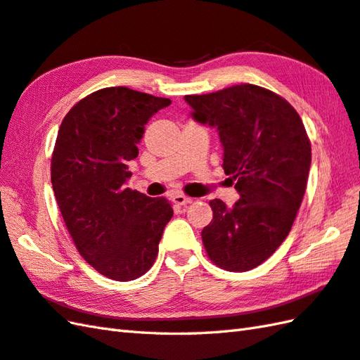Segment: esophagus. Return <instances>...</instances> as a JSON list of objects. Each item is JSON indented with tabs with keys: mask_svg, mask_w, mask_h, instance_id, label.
<instances>
[{
	"mask_svg": "<svg viewBox=\"0 0 360 360\" xmlns=\"http://www.w3.org/2000/svg\"><path fill=\"white\" fill-rule=\"evenodd\" d=\"M173 202L176 204V205H187V204H191V202H193V199L188 198V196H186V195H181V193H178V195H174V196H173Z\"/></svg>",
	"mask_w": 360,
	"mask_h": 360,
	"instance_id": "obj_1",
	"label": "esophagus"
}]
</instances>
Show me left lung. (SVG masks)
Listing matches in <instances>:
<instances>
[{
    "label": "left lung",
    "mask_w": 360,
    "mask_h": 360,
    "mask_svg": "<svg viewBox=\"0 0 360 360\" xmlns=\"http://www.w3.org/2000/svg\"><path fill=\"white\" fill-rule=\"evenodd\" d=\"M186 101L195 121L218 129L224 172L240 196L231 208L210 200L205 252L224 270L248 271L288 236L307 188L310 139L293 105L264 87L239 84Z\"/></svg>",
    "instance_id": "left-lung-1"
}]
</instances>
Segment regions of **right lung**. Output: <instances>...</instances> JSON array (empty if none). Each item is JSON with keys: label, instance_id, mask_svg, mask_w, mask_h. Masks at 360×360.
Listing matches in <instances>:
<instances>
[{"label": "right lung", "instance_id": "obj_1", "mask_svg": "<svg viewBox=\"0 0 360 360\" xmlns=\"http://www.w3.org/2000/svg\"><path fill=\"white\" fill-rule=\"evenodd\" d=\"M169 98L105 87L64 116L52 153V186L79 255L103 276L127 282L150 270L173 208L125 187L144 125Z\"/></svg>", "mask_w": 360, "mask_h": 360}]
</instances>
